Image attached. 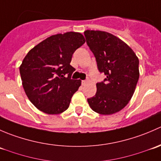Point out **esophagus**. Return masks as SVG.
Instances as JSON below:
<instances>
[{
	"instance_id": "34e87169",
	"label": "esophagus",
	"mask_w": 161,
	"mask_h": 161,
	"mask_svg": "<svg viewBox=\"0 0 161 161\" xmlns=\"http://www.w3.org/2000/svg\"><path fill=\"white\" fill-rule=\"evenodd\" d=\"M86 82H87V80H82V85H85V84L86 83Z\"/></svg>"
}]
</instances>
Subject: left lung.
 <instances>
[{
  "label": "left lung",
  "instance_id": "left-lung-1",
  "mask_svg": "<svg viewBox=\"0 0 161 161\" xmlns=\"http://www.w3.org/2000/svg\"><path fill=\"white\" fill-rule=\"evenodd\" d=\"M87 45L97 67L107 78L97 83V92L87 99L92 111L109 115L122 110L132 97L139 77V58L129 45L104 31L86 30Z\"/></svg>",
  "mask_w": 161,
  "mask_h": 161
}]
</instances>
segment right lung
Instances as JSON below:
<instances>
[{"label": "right lung", "instance_id": "obj_1", "mask_svg": "<svg viewBox=\"0 0 161 161\" xmlns=\"http://www.w3.org/2000/svg\"><path fill=\"white\" fill-rule=\"evenodd\" d=\"M85 42L80 32L56 34L38 43L24 58L19 67L22 86L37 109L58 114L69 108L81 86V80L71 79L75 70L70 64L71 57Z\"/></svg>", "mask_w": 161, "mask_h": 161}]
</instances>
